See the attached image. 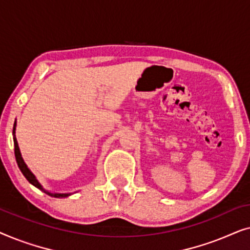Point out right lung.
Listing matches in <instances>:
<instances>
[{"instance_id":"right-lung-1","label":"right lung","mask_w":250,"mask_h":250,"mask_svg":"<svg viewBox=\"0 0 250 250\" xmlns=\"http://www.w3.org/2000/svg\"><path fill=\"white\" fill-rule=\"evenodd\" d=\"M16 122H15V125H13V143H15V156H16V160H17V164H18V167L19 169L21 170V173L23 174V176L26 177L27 181L30 184H33L34 187H36L37 189L42 190L44 193L49 194V196L51 197H54V198H66L68 196H70V193H52L50 192V191H47L44 189V188L41 186V183L37 181V179L35 177V175L32 173V170H30L28 167H27V165L25 164V162H23L22 157H21V153H20V150H19V146H18V142H17V139H16Z\"/></svg>"}]
</instances>
